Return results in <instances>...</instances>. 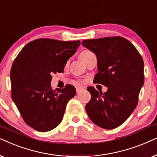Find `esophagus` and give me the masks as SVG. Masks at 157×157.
Returning <instances> with one entry per match:
<instances>
[{
	"label": "esophagus",
	"instance_id": "obj_1",
	"mask_svg": "<svg viewBox=\"0 0 157 157\" xmlns=\"http://www.w3.org/2000/svg\"><path fill=\"white\" fill-rule=\"evenodd\" d=\"M84 90V89H83V88H82V87H77V88H76V91H77V93H80L81 91H82V90Z\"/></svg>",
	"mask_w": 157,
	"mask_h": 157
}]
</instances>
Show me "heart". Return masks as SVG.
<instances>
[{"mask_svg": "<svg viewBox=\"0 0 157 157\" xmlns=\"http://www.w3.org/2000/svg\"><path fill=\"white\" fill-rule=\"evenodd\" d=\"M93 53L90 51H89V50H84V51H82L81 53L80 54V58L81 59H84L85 58H87V57H89L90 55H91V54H93Z\"/></svg>", "mask_w": 157, "mask_h": 157, "instance_id": "obj_1", "label": "heart"}]
</instances>
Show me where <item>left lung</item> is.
Returning a JSON list of instances; mask_svg holds the SVG:
<instances>
[{"mask_svg": "<svg viewBox=\"0 0 157 157\" xmlns=\"http://www.w3.org/2000/svg\"><path fill=\"white\" fill-rule=\"evenodd\" d=\"M82 45L97 57L94 82L108 87L104 93L87 87L91 99L85 106L87 113L97 126L116 128L136 108L144 82V60L133 44L121 36L87 39Z\"/></svg>", "mask_w": 157, "mask_h": 157, "instance_id": "obj_1", "label": "left lung"}]
</instances>
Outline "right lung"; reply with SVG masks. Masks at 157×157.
<instances>
[{
  "instance_id": "1",
  "label": "right lung",
  "mask_w": 157,
  "mask_h": 157,
  "mask_svg": "<svg viewBox=\"0 0 157 157\" xmlns=\"http://www.w3.org/2000/svg\"><path fill=\"white\" fill-rule=\"evenodd\" d=\"M80 44L79 40L39 39L27 44L16 57L10 70L11 97L25 123L47 132L63 118L68 101L76 95L67 85L52 90V75L62 73L67 60Z\"/></svg>"
}]
</instances>
